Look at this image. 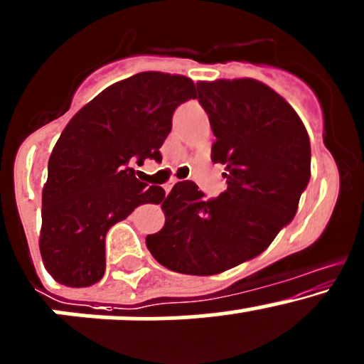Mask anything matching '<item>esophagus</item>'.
<instances>
[{
    "label": "esophagus",
    "instance_id": "obj_1",
    "mask_svg": "<svg viewBox=\"0 0 364 364\" xmlns=\"http://www.w3.org/2000/svg\"><path fill=\"white\" fill-rule=\"evenodd\" d=\"M176 183H178V179H171V181H167L166 185H164V190H166V193H169V192H171L172 186H174Z\"/></svg>",
    "mask_w": 364,
    "mask_h": 364
}]
</instances>
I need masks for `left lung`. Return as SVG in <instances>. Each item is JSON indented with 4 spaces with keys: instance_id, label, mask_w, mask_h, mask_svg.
Masks as SVG:
<instances>
[{
    "instance_id": "1",
    "label": "left lung",
    "mask_w": 364,
    "mask_h": 364,
    "mask_svg": "<svg viewBox=\"0 0 364 364\" xmlns=\"http://www.w3.org/2000/svg\"><path fill=\"white\" fill-rule=\"evenodd\" d=\"M197 90L228 186L205 200L193 181L176 183L162 202L166 225L146 246L172 272L213 275L258 256L293 220L311 179V141L289 102L258 80L198 82Z\"/></svg>"
}]
</instances>
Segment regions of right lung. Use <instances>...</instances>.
<instances>
[{
  "instance_id": "obj_1",
  "label": "right lung",
  "mask_w": 364,
  "mask_h": 364,
  "mask_svg": "<svg viewBox=\"0 0 364 364\" xmlns=\"http://www.w3.org/2000/svg\"><path fill=\"white\" fill-rule=\"evenodd\" d=\"M181 75L144 71L113 83L66 125L48 159L41 193L40 252L59 284L87 288L106 270V232L137 205L162 202V186H148L131 160H162L172 113L195 99Z\"/></svg>"
}]
</instances>
